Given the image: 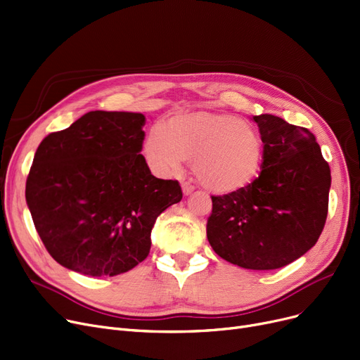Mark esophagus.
<instances>
[{"label":"esophagus","instance_id":"34e87169","mask_svg":"<svg viewBox=\"0 0 360 360\" xmlns=\"http://www.w3.org/2000/svg\"><path fill=\"white\" fill-rule=\"evenodd\" d=\"M194 191V185H191L190 182H182V193L184 195H191Z\"/></svg>","mask_w":360,"mask_h":360}]
</instances>
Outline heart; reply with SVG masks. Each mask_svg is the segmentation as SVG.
Listing matches in <instances>:
<instances>
[{
	"label": "heart",
	"mask_w": 360,
	"mask_h": 360,
	"mask_svg": "<svg viewBox=\"0 0 360 360\" xmlns=\"http://www.w3.org/2000/svg\"><path fill=\"white\" fill-rule=\"evenodd\" d=\"M154 170L169 174L193 160L197 181L217 194L244 190L260 172L263 141L257 129L236 116L213 112L178 113L154 124L144 141Z\"/></svg>",
	"instance_id": "obj_1"
}]
</instances>
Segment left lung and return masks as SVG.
<instances>
[{
    "instance_id": "obj_1",
    "label": "left lung",
    "mask_w": 360,
    "mask_h": 360,
    "mask_svg": "<svg viewBox=\"0 0 360 360\" xmlns=\"http://www.w3.org/2000/svg\"><path fill=\"white\" fill-rule=\"evenodd\" d=\"M263 141L260 175L244 190L212 195L207 240L245 269H279L314 247L325 226L331 170L315 135L274 115L253 116Z\"/></svg>"
}]
</instances>
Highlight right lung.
Segmentation results:
<instances>
[{"instance_id":"right-lung-1","label":"right lung","mask_w":360,"mask_h":360,"mask_svg":"<svg viewBox=\"0 0 360 360\" xmlns=\"http://www.w3.org/2000/svg\"><path fill=\"white\" fill-rule=\"evenodd\" d=\"M146 116L89 112L46 135L26 179V202L51 257L89 276L128 272L150 253L155 219L179 202L178 181L151 175Z\"/></svg>"}]
</instances>
